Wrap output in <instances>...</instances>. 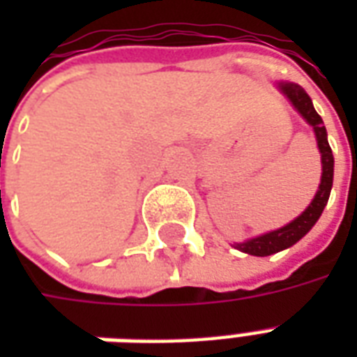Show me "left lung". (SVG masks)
<instances>
[{"label": "left lung", "instance_id": "left-lung-1", "mask_svg": "<svg viewBox=\"0 0 357 357\" xmlns=\"http://www.w3.org/2000/svg\"><path fill=\"white\" fill-rule=\"evenodd\" d=\"M277 88L281 89V93L287 95V99L292 102V107L298 110L302 118L314 128L317 147H319V153H321V183L317 187V193H315L314 201L310 202V206L298 218H294L291 224L283 225L275 231L264 233L260 237L235 245V248H239L241 252H247V255L252 256L275 255V252H281L284 248L292 247L294 243H298L314 227L315 222L319 220L323 208L327 206L331 187H333L335 158H333V151H331L329 141H327V130L323 126L321 116L315 112L310 95L304 91V88H300L298 84H292V82H279Z\"/></svg>", "mask_w": 357, "mask_h": 357}]
</instances>
